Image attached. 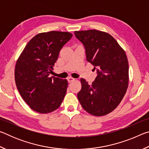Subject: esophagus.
Returning <instances> with one entry per match:
<instances>
[{
  "label": "esophagus",
  "instance_id": "34e87169",
  "mask_svg": "<svg viewBox=\"0 0 149 149\" xmlns=\"http://www.w3.org/2000/svg\"><path fill=\"white\" fill-rule=\"evenodd\" d=\"M68 82H72V81H74L75 80V79L74 78H73V77H68Z\"/></svg>",
  "mask_w": 149,
  "mask_h": 149
}]
</instances>
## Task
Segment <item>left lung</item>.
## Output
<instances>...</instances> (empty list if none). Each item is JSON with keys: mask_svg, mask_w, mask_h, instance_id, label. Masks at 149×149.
I'll return each mask as SVG.
<instances>
[{"mask_svg": "<svg viewBox=\"0 0 149 149\" xmlns=\"http://www.w3.org/2000/svg\"><path fill=\"white\" fill-rule=\"evenodd\" d=\"M85 49L87 61L97 75L90 85L81 78L78 100L84 109L96 116L114 110L124 97L129 83V65L125 52L110 34L91 29L74 32Z\"/></svg>", "mask_w": 149, "mask_h": 149, "instance_id": "left-lung-1", "label": "left lung"}]
</instances>
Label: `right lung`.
Segmentation results:
<instances>
[{"label":"right lung","mask_w":149,"mask_h":149,"mask_svg":"<svg viewBox=\"0 0 149 149\" xmlns=\"http://www.w3.org/2000/svg\"><path fill=\"white\" fill-rule=\"evenodd\" d=\"M69 32L52 31L35 35L26 45L15 67V81L22 99L42 114L58 108L65 95L66 79L50 77L63 46L72 38Z\"/></svg>","instance_id":"1"}]
</instances>
